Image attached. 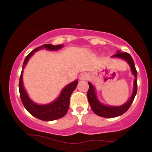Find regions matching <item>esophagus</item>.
<instances>
[{
	"label": "esophagus",
	"instance_id": "34e87169",
	"mask_svg": "<svg viewBox=\"0 0 152 152\" xmlns=\"http://www.w3.org/2000/svg\"><path fill=\"white\" fill-rule=\"evenodd\" d=\"M79 78L80 80H87L88 78V76L86 73H83V74H81L80 75Z\"/></svg>",
	"mask_w": 152,
	"mask_h": 152
}]
</instances>
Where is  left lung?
Returning a JSON list of instances; mask_svg holds the SVG:
<instances>
[{
    "label": "left lung",
    "mask_w": 152,
    "mask_h": 152,
    "mask_svg": "<svg viewBox=\"0 0 152 152\" xmlns=\"http://www.w3.org/2000/svg\"><path fill=\"white\" fill-rule=\"evenodd\" d=\"M113 57H117V58H121L122 59H124L128 62L129 64L131 69H132V74L135 76V79L134 81V91L132 94V97L127 102L126 104L120 106H107L105 105H103L99 102L98 99L96 98V96L95 94V90L93 85L88 82L89 88H88V92H87V96H88V103H89L91 108L92 111L95 113L96 114L98 115L99 116L105 118H114L116 116H121L123 114H124L127 110L130 108L131 105L133 103V101L135 98L136 94L137 93V71L136 69L135 65L133 58L129 55V53L124 52V53H121L119 50H117V53L114 54Z\"/></svg>",
    "instance_id": "8db88e82"
}]
</instances>
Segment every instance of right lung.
Listing matches in <instances>:
<instances>
[{
	"instance_id": "obj_1",
	"label": "right lung",
	"mask_w": 152,
	"mask_h": 152,
	"mask_svg": "<svg viewBox=\"0 0 152 152\" xmlns=\"http://www.w3.org/2000/svg\"><path fill=\"white\" fill-rule=\"evenodd\" d=\"M62 46L63 45H56V46L52 44L42 45V46L33 50L26 57L23 64L22 71L20 76V79H19V93H20V99H21L24 107L31 115H33L38 119L43 120V121H53V120L58 119V118H62L63 116H65L69 110L71 95L77 86L78 81L76 80L66 86L63 89L58 98L55 102L46 104V105H38L29 99L25 89H24L22 79L23 70L26 64H27L28 61L29 60L31 56L34 53V52L42 49L43 48L50 50H57L60 49Z\"/></svg>"
}]
</instances>
